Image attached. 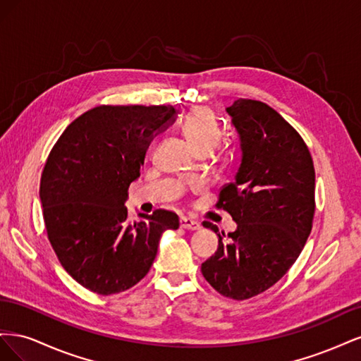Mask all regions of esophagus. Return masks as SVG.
I'll return each mask as SVG.
<instances>
[{"mask_svg":"<svg viewBox=\"0 0 361 361\" xmlns=\"http://www.w3.org/2000/svg\"><path fill=\"white\" fill-rule=\"evenodd\" d=\"M180 227L185 228V231H199V228L202 227V224L199 221L192 220V218L182 216L180 218Z\"/></svg>","mask_w":361,"mask_h":361,"instance_id":"esophagus-1","label":"esophagus"}]
</instances>
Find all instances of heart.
I'll return each instance as SVG.
<instances>
[{
	"label": "heart",
	"instance_id": "b5f03b06",
	"mask_svg": "<svg viewBox=\"0 0 361 361\" xmlns=\"http://www.w3.org/2000/svg\"><path fill=\"white\" fill-rule=\"evenodd\" d=\"M182 134L195 154L209 155L220 145L221 126L209 108L197 106L191 110L182 123Z\"/></svg>",
	"mask_w": 361,
	"mask_h": 361
}]
</instances>
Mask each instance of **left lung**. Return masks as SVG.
I'll return each mask as SVG.
<instances>
[{
	"instance_id": "1",
	"label": "left lung",
	"mask_w": 361,
	"mask_h": 361,
	"mask_svg": "<svg viewBox=\"0 0 361 361\" xmlns=\"http://www.w3.org/2000/svg\"><path fill=\"white\" fill-rule=\"evenodd\" d=\"M241 138L235 180L218 194L216 207L236 221L218 235L215 255L202 264L206 281L232 300L265 292L286 274L310 235L314 215V167L307 145L274 108L238 99L227 110Z\"/></svg>"
}]
</instances>
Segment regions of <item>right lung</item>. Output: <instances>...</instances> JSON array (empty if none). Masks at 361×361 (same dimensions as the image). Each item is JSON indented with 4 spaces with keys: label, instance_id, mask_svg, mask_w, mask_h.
<instances>
[{
    "label": "right lung",
    "instance_id": "obj_1",
    "mask_svg": "<svg viewBox=\"0 0 361 361\" xmlns=\"http://www.w3.org/2000/svg\"><path fill=\"white\" fill-rule=\"evenodd\" d=\"M171 105H99L64 129L40 179L49 243L61 267L99 295L128 290L157 257L159 238L179 216L157 209L129 223L125 200L146 150L166 129Z\"/></svg>",
    "mask_w": 361,
    "mask_h": 361
}]
</instances>
